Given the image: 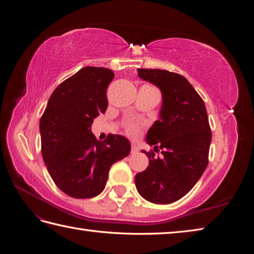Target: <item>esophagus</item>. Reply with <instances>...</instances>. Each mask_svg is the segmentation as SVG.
<instances>
[{"instance_id": "1", "label": "esophagus", "mask_w": 254, "mask_h": 254, "mask_svg": "<svg viewBox=\"0 0 254 254\" xmlns=\"http://www.w3.org/2000/svg\"><path fill=\"white\" fill-rule=\"evenodd\" d=\"M139 150H140L139 146H137V145L134 144V143H132V144H131V153H133V155H134V153L139 152Z\"/></svg>"}]
</instances>
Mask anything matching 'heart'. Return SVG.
Instances as JSON below:
<instances>
[{"instance_id": "1", "label": "heart", "mask_w": 254, "mask_h": 254, "mask_svg": "<svg viewBox=\"0 0 254 254\" xmlns=\"http://www.w3.org/2000/svg\"><path fill=\"white\" fill-rule=\"evenodd\" d=\"M140 128H141V125L139 124V123H136V122L129 123L126 127V132L130 136H136L140 132Z\"/></svg>"}]
</instances>
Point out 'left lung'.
Returning a JSON list of instances; mask_svg holds the SVG:
<instances>
[{"instance_id": "8db88e82", "label": "left lung", "mask_w": 254, "mask_h": 254, "mask_svg": "<svg viewBox=\"0 0 254 254\" xmlns=\"http://www.w3.org/2000/svg\"><path fill=\"white\" fill-rule=\"evenodd\" d=\"M137 73L161 90L162 107L146 135L161 155L142 150L149 166L135 175V187L147 201L172 203L193 189L209 163V119L202 98L182 75L158 68H139Z\"/></svg>"}]
</instances>
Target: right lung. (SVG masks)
Returning a JSON list of instances; mask_svg holds the SVG:
<instances>
[{"label":"right lung","mask_w":254,"mask_h":254,"mask_svg":"<svg viewBox=\"0 0 254 254\" xmlns=\"http://www.w3.org/2000/svg\"><path fill=\"white\" fill-rule=\"evenodd\" d=\"M113 77L109 68L82 67L55 89L41 117L43 161L56 186L73 198L101 194L111 165L131 149L124 136L109 134L101 142L91 132L93 120L108 107Z\"/></svg>","instance_id":"1"}]
</instances>
